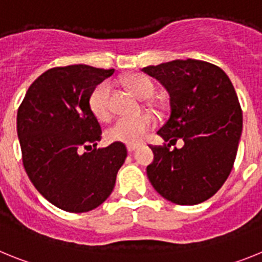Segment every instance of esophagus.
<instances>
[{
    "label": "esophagus",
    "mask_w": 262,
    "mask_h": 262,
    "mask_svg": "<svg viewBox=\"0 0 262 262\" xmlns=\"http://www.w3.org/2000/svg\"><path fill=\"white\" fill-rule=\"evenodd\" d=\"M135 149H138V145L136 144H127V151L131 154V152H134Z\"/></svg>",
    "instance_id": "obj_1"
}]
</instances>
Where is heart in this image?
Returning a JSON list of instances; mask_svg holds the SVG:
<instances>
[{"label":"heart","instance_id":"b5f03b06","mask_svg":"<svg viewBox=\"0 0 262 262\" xmlns=\"http://www.w3.org/2000/svg\"><path fill=\"white\" fill-rule=\"evenodd\" d=\"M127 86L134 94L140 98H147L154 93L155 86L148 77L139 73H134L124 78ZM111 85L107 81H103L97 85L89 96V107L94 117L98 120L110 119ZM156 123V119L152 114L136 115V117H122L115 120V123L110 126L106 131V136L111 142H120L126 144H139L147 133Z\"/></svg>","mask_w":262,"mask_h":262}]
</instances>
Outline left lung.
I'll list each match as a JSON object with an SVG mask.
<instances>
[{"mask_svg":"<svg viewBox=\"0 0 262 262\" xmlns=\"http://www.w3.org/2000/svg\"><path fill=\"white\" fill-rule=\"evenodd\" d=\"M142 71L170 97V117L157 131L169 144L151 145L148 178L176 205L205 202L230 176L242 136L243 113L232 82L219 67L202 60H173ZM178 138L184 147L170 151Z\"/></svg>","mask_w":262,"mask_h":262,"instance_id":"left-lung-1","label":"left lung"}]
</instances>
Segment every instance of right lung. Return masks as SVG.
Masks as SVG:
<instances>
[{
  "instance_id": "right-lung-1",
  "label": "right lung",
  "mask_w": 262,
  "mask_h": 262,
  "mask_svg": "<svg viewBox=\"0 0 262 262\" xmlns=\"http://www.w3.org/2000/svg\"><path fill=\"white\" fill-rule=\"evenodd\" d=\"M113 73L84 64L48 69L18 108L25 170L36 190L64 211L86 212L105 202L127 157L120 142L97 148L102 131L89 107L92 90Z\"/></svg>"
}]
</instances>
